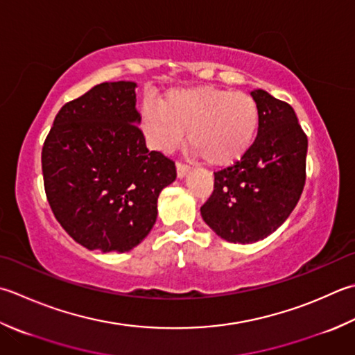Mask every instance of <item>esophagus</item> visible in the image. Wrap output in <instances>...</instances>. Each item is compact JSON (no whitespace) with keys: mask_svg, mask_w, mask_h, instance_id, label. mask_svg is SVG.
I'll use <instances>...</instances> for the list:
<instances>
[{"mask_svg":"<svg viewBox=\"0 0 355 355\" xmlns=\"http://www.w3.org/2000/svg\"><path fill=\"white\" fill-rule=\"evenodd\" d=\"M189 166L182 163V162H177V175L178 178H183L187 172H189Z\"/></svg>","mask_w":355,"mask_h":355,"instance_id":"1","label":"esophagus"}]
</instances>
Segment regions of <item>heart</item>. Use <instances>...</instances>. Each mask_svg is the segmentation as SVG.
I'll list each match as a JSON object with an SVG mask.
<instances>
[{"instance_id": "b5f03b06", "label": "heart", "mask_w": 355, "mask_h": 355, "mask_svg": "<svg viewBox=\"0 0 355 355\" xmlns=\"http://www.w3.org/2000/svg\"><path fill=\"white\" fill-rule=\"evenodd\" d=\"M141 129L150 148L171 152L187 141L206 164L225 168L246 154L260 123L259 104L251 95L214 86L180 87L159 101H144Z\"/></svg>"}]
</instances>
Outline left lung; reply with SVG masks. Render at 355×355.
<instances>
[{
	"label": "left lung",
	"instance_id": "8db88e82",
	"mask_svg": "<svg viewBox=\"0 0 355 355\" xmlns=\"http://www.w3.org/2000/svg\"><path fill=\"white\" fill-rule=\"evenodd\" d=\"M259 104L257 138L239 162L214 172V192L200 207L218 237L254 243L280 227L294 211L306 180L308 137L294 109L266 90L251 92Z\"/></svg>",
	"mask_w": 355,
	"mask_h": 355
}]
</instances>
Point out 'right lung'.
Returning a JSON list of instances; mask_svg holds the SVG:
<instances>
[{"mask_svg": "<svg viewBox=\"0 0 355 355\" xmlns=\"http://www.w3.org/2000/svg\"><path fill=\"white\" fill-rule=\"evenodd\" d=\"M132 81L101 83L66 103L41 152L44 191L62 229L90 251L126 252L150 232L175 163L149 150Z\"/></svg>", "mask_w": 355, "mask_h": 355, "instance_id": "right-lung-1", "label": "right lung"}]
</instances>
